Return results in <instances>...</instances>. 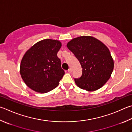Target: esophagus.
<instances>
[{
    "label": "esophagus",
    "instance_id": "34e87169",
    "mask_svg": "<svg viewBox=\"0 0 132 132\" xmlns=\"http://www.w3.org/2000/svg\"><path fill=\"white\" fill-rule=\"evenodd\" d=\"M68 72L69 73H71L72 72V70H71V69H69L68 70Z\"/></svg>",
    "mask_w": 132,
    "mask_h": 132
}]
</instances>
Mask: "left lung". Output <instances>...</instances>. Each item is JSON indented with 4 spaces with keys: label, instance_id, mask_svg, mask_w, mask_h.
Segmentation results:
<instances>
[{
    "label": "left lung",
    "instance_id": "left-lung-1",
    "mask_svg": "<svg viewBox=\"0 0 132 132\" xmlns=\"http://www.w3.org/2000/svg\"><path fill=\"white\" fill-rule=\"evenodd\" d=\"M67 47L82 69L81 77L74 79L76 85L88 92L102 88L109 80L114 69L113 59L106 45L95 37L83 36L70 40Z\"/></svg>",
    "mask_w": 132,
    "mask_h": 132
}]
</instances>
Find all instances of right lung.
I'll use <instances>...</instances> for the list:
<instances>
[{
    "mask_svg": "<svg viewBox=\"0 0 132 132\" xmlns=\"http://www.w3.org/2000/svg\"><path fill=\"white\" fill-rule=\"evenodd\" d=\"M61 46L59 40L44 39L25 52L21 60L20 74L31 89L45 93L59 85L64 74L61 60L57 56Z\"/></svg>",
    "mask_w": 132,
    "mask_h": 132,
    "instance_id": "1",
    "label": "right lung"
}]
</instances>
